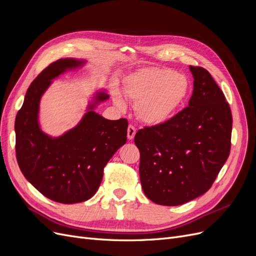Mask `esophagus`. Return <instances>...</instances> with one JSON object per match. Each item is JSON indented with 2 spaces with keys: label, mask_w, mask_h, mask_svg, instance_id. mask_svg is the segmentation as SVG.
Here are the masks:
<instances>
[{
  "label": "esophagus",
  "mask_w": 256,
  "mask_h": 256,
  "mask_svg": "<svg viewBox=\"0 0 256 256\" xmlns=\"http://www.w3.org/2000/svg\"><path fill=\"white\" fill-rule=\"evenodd\" d=\"M136 128L132 126V125H129L128 126V129H127V136H128V138L129 140H132V138H134V136H136Z\"/></svg>",
  "instance_id": "34e87169"
}]
</instances>
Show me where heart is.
Masks as SVG:
<instances>
[{"mask_svg":"<svg viewBox=\"0 0 256 256\" xmlns=\"http://www.w3.org/2000/svg\"><path fill=\"white\" fill-rule=\"evenodd\" d=\"M190 83L184 74L170 69L143 68L129 74L124 92L134 102L138 118L147 125H159L180 110L189 94ZM114 102L125 106L120 92H114Z\"/></svg>","mask_w":256,"mask_h":256,"instance_id":"1","label":"heart"}]
</instances>
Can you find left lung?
<instances>
[{
    "label": "left lung",
    "mask_w": 256,
    "mask_h": 256,
    "mask_svg": "<svg viewBox=\"0 0 256 256\" xmlns=\"http://www.w3.org/2000/svg\"><path fill=\"white\" fill-rule=\"evenodd\" d=\"M193 92L174 118L138 130L140 180L152 202L177 206L209 190L230 150L232 113L206 69L190 66Z\"/></svg>",
    "instance_id": "8db88e82"
}]
</instances>
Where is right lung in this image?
Wrapping results in <instances>:
<instances>
[{
	"instance_id": "1",
	"label": "right lung",
	"mask_w": 256,
	"mask_h": 256,
	"mask_svg": "<svg viewBox=\"0 0 256 256\" xmlns=\"http://www.w3.org/2000/svg\"><path fill=\"white\" fill-rule=\"evenodd\" d=\"M85 63V60L67 58L44 69L30 83L14 122L22 174L46 198L63 204L84 202L94 196L102 180L104 168L127 141V120H110L95 112L100 102L109 99L104 90L95 92L86 113L72 129L51 136L40 128V100L52 80Z\"/></svg>"
}]
</instances>
